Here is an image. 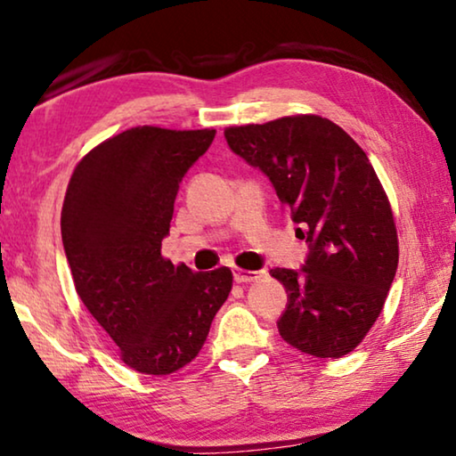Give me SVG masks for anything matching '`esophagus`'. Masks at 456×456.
<instances>
[{
	"mask_svg": "<svg viewBox=\"0 0 456 456\" xmlns=\"http://www.w3.org/2000/svg\"><path fill=\"white\" fill-rule=\"evenodd\" d=\"M259 276H262V272H256V270H241V267H235L233 270V280L237 284H248V281H256Z\"/></svg>",
	"mask_w": 456,
	"mask_h": 456,
	"instance_id": "esophagus-1",
	"label": "esophagus"
}]
</instances>
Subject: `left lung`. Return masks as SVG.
<instances>
[{"instance_id": "8db88e82", "label": "left lung", "mask_w": 456, "mask_h": 456, "mask_svg": "<svg viewBox=\"0 0 456 456\" xmlns=\"http://www.w3.org/2000/svg\"><path fill=\"white\" fill-rule=\"evenodd\" d=\"M225 140L270 178L308 243L298 270L270 272L288 292L281 338L314 357L346 355L379 316L397 270L394 215L370 158L319 115L229 127Z\"/></svg>"}]
</instances>
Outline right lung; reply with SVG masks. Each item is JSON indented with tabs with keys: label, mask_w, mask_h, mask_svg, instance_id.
Here are the masks:
<instances>
[{
	"label": "right lung",
	"mask_w": 456,
	"mask_h": 456,
	"mask_svg": "<svg viewBox=\"0 0 456 456\" xmlns=\"http://www.w3.org/2000/svg\"><path fill=\"white\" fill-rule=\"evenodd\" d=\"M215 134L126 129L78 162L64 197L62 245L77 294L140 373L191 363L233 284L229 267L194 273L162 257L180 183Z\"/></svg>",
	"instance_id": "1"
}]
</instances>
